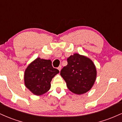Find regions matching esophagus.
Here are the masks:
<instances>
[{
    "instance_id": "obj_1",
    "label": "esophagus",
    "mask_w": 122,
    "mask_h": 122,
    "mask_svg": "<svg viewBox=\"0 0 122 122\" xmlns=\"http://www.w3.org/2000/svg\"><path fill=\"white\" fill-rule=\"evenodd\" d=\"M58 71L60 72V71H61V66H58Z\"/></svg>"
}]
</instances>
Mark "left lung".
I'll list each match as a JSON object with an SVG mask.
<instances>
[{"mask_svg":"<svg viewBox=\"0 0 122 122\" xmlns=\"http://www.w3.org/2000/svg\"><path fill=\"white\" fill-rule=\"evenodd\" d=\"M68 65L60 75L73 93L81 95L89 91L94 84L97 72L93 61L84 56L75 53L67 58Z\"/></svg>","mask_w":122,"mask_h":122,"instance_id":"obj_1","label":"left lung"}]
</instances>
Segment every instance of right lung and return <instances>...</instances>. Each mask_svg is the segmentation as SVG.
<instances>
[{"label":"right lung","mask_w":122,"mask_h":122,"mask_svg":"<svg viewBox=\"0 0 122 122\" xmlns=\"http://www.w3.org/2000/svg\"><path fill=\"white\" fill-rule=\"evenodd\" d=\"M59 73L54 68L50 60L37 58L28 65L25 71V86L33 94L40 96L50 89L51 80Z\"/></svg>","instance_id":"1"}]
</instances>
